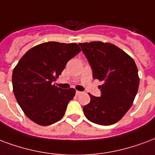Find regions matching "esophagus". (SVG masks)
<instances>
[{
  "label": "esophagus",
  "instance_id": "obj_1",
  "mask_svg": "<svg viewBox=\"0 0 155 155\" xmlns=\"http://www.w3.org/2000/svg\"><path fill=\"white\" fill-rule=\"evenodd\" d=\"M81 93H82V92H80V91H76V92H75V94H76V95H80V94H81Z\"/></svg>",
  "mask_w": 155,
  "mask_h": 155
}]
</instances>
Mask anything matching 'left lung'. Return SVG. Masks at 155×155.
Returning a JSON list of instances; mask_svg holds the SVG:
<instances>
[{
	"instance_id": "8db88e82",
	"label": "left lung",
	"mask_w": 155,
	"mask_h": 155,
	"mask_svg": "<svg viewBox=\"0 0 155 155\" xmlns=\"http://www.w3.org/2000/svg\"><path fill=\"white\" fill-rule=\"evenodd\" d=\"M93 70V79L102 82L101 97L89 94L90 102L83 108L86 118L99 125L118 122L133 105L139 87L138 70L134 60L110 43H80Z\"/></svg>"
}]
</instances>
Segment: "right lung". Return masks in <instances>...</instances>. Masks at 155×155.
Wrapping results in <instances>:
<instances>
[{"mask_svg": "<svg viewBox=\"0 0 155 155\" xmlns=\"http://www.w3.org/2000/svg\"><path fill=\"white\" fill-rule=\"evenodd\" d=\"M80 52L77 44L49 41L29 49L18 62L12 75L13 90L21 109L33 122L47 126L63 117L75 90L52 83Z\"/></svg>", "mask_w": 155, "mask_h": 155, "instance_id": "1", "label": "right lung"}]
</instances>
